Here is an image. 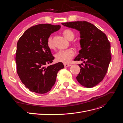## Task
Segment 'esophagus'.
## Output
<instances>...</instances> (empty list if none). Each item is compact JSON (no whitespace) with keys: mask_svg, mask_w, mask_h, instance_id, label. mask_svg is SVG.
Here are the masks:
<instances>
[{"mask_svg":"<svg viewBox=\"0 0 123 123\" xmlns=\"http://www.w3.org/2000/svg\"><path fill=\"white\" fill-rule=\"evenodd\" d=\"M64 66L65 67H70L71 66V64H64Z\"/></svg>","mask_w":123,"mask_h":123,"instance_id":"1","label":"esophagus"}]
</instances>
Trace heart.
Listing matches in <instances>:
<instances>
[{
    "mask_svg": "<svg viewBox=\"0 0 123 123\" xmlns=\"http://www.w3.org/2000/svg\"><path fill=\"white\" fill-rule=\"evenodd\" d=\"M62 34L65 37L69 40H72L74 38V33L70 30H65L63 31ZM47 46L50 49H53L54 48L52 38L51 36L49 37L47 40ZM74 55H75V52L72 49H68L58 51L55 55V57L57 62H63L64 64H68L72 60Z\"/></svg>",
    "mask_w": 123,
    "mask_h": 123,
    "instance_id": "heart-1",
    "label": "heart"
}]
</instances>
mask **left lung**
I'll return each mask as SVG.
<instances>
[{"instance_id":"left-lung-1","label":"left lung","mask_w":123,"mask_h":123,"mask_svg":"<svg viewBox=\"0 0 123 123\" xmlns=\"http://www.w3.org/2000/svg\"><path fill=\"white\" fill-rule=\"evenodd\" d=\"M62 24L80 33L81 49L74 61H83L84 64L79 65L80 71L76 77L77 80L86 88L94 87L105 76L111 59L110 43L106 35L86 21Z\"/></svg>"}]
</instances>
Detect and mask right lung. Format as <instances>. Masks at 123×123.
Wrapping results in <instances>:
<instances>
[{
    "label": "right lung",
    "mask_w": 123,
    "mask_h": 123,
    "mask_svg": "<svg viewBox=\"0 0 123 123\" xmlns=\"http://www.w3.org/2000/svg\"><path fill=\"white\" fill-rule=\"evenodd\" d=\"M60 28V25L48 24L32 26L18 41L15 58L17 72L22 83L30 91L39 94L50 91L58 71L64 68L61 62L49 65L54 57L47 46L50 35Z\"/></svg>",
    "instance_id": "1"
}]
</instances>
